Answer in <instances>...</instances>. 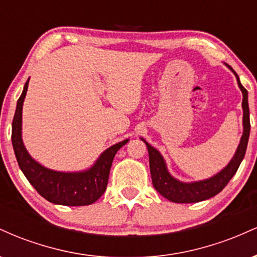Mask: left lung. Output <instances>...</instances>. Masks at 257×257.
Returning <instances> with one entry per match:
<instances>
[{
    "mask_svg": "<svg viewBox=\"0 0 257 257\" xmlns=\"http://www.w3.org/2000/svg\"><path fill=\"white\" fill-rule=\"evenodd\" d=\"M237 77L238 85H239L241 93H243V135H241L240 143L238 145L237 151L227 166L214 175L213 178L202 180L196 182H181L175 178H173L168 172L166 162L163 157L155 147H152L149 143H146L144 139L141 140L146 144L149 150L150 158V172H151L153 187L158 191L164 198L172 200L174 203H197L202 200L209 199L211 197L216 196L225 188L229 180L233 178L239 168L244 156H245L247 141H249L250 134V118H249V104H247V90L243 87L239 81L237 73H234Z\"/></svg>",
    "mask_w": 257,
    "mask_h": 257,
    "instance_id": "left-lung-1",
    "label": "left lung"
}]
</instances>
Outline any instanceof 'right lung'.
Returning a JSON list of instances; mask_svg holds the SVG:
<instances>
[{"instance_id": "1", "label": "right lung", "mask_w": 257, "mask_h": 257, "mask_svg": "<svg viewBox=\"0 0 257 257\" xmlns=\"http://www.w3.org/2000/svg\"><path fill=\"white\" fill-rule=\"evenodd\" d=\"M28 85L29 79L17 102V110L12 123V144L20 169L35 190L48 202L70 206L93 204L104 194L107 187L110 169L117 151L129 140L126 139L108 147L101 153L95 164L85 172L61 173L47 169L32 159L23 144L22 113Z\"/></svg>"}]
</instances>
